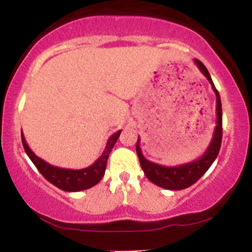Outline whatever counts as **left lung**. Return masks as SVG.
Returning <instances> with one entry per match:
<instances>
[{
	"label": "left lung",
	"instance_id": "8db88e82",
	"mask_svg": "<svg viewBox=\"0 0 252 252\" xmlns=\"http://www.w3.org/2000/svg\"><path fill=\"white\" fill-rule=\"evenodd\" d=\"M194 63L199 67L201 73L207 78V80L210 82L217 97V126L215 128V132H213V137L211 140V143L207 147V149L205 150L204 154L199 158H196V160L192 161V162L180 164V166L175 167H166L152 162V161L147 160L144 158L140 148V137H138L137 143H136V153H137L138 160H140L141 167H142L144 174H146L148 180L152 181L153 184L158 185V186L166 189L180 190L195 184L207 172L211 164L215 162L217 156H218L219 150H220L222 136V110L220 96H219V92L217 91L215 84L212 82V78H211L209 71L205 67L204 63L198 59H194Z\"/></svg>",
	"mask_w": 252,
	"mask_h": 252
}]
</instances>
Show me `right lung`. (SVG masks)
<instances>
[{"instance_id": "obj_1", "label": "right lung", "mask_w": 252, "mask_h": 252, "mask_svg": "<svg viewBox=\"0 0 252 252\" xmlns=\"http://www.w3.org/2000/svg\"><path fill=\"white\" fill-rule=\"evenodd\" d=\"M121 135V130L115 132L114 135L110 136V138L106 142L105 149H104L103 154L92 163L91 166L86 167L83 169H67V168H59V167H54L39 156H36L32 152L24 134L21 132L22 144H24L25 152L27 153L28 158H31L32 162L36 167L37 170L41 173L43 178L58 189L65 190V192H79L94 187L98 182L102 180L106 169V162H108L109 154L111 149L114 148L115 143L117 142L118 137Z\"/></svg>"}]
</instances>
